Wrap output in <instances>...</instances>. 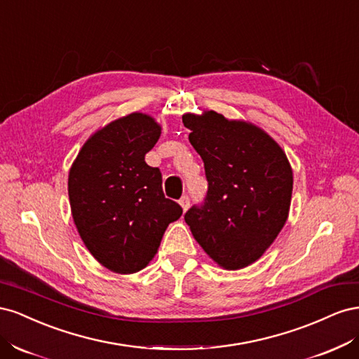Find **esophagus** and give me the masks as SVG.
Masks as SVG:
<instances>
[{
	"label": "esophagus",
	"mask_w": 359,
	"mask_h": 359,
	"mask_svg": "<svg viewBox=\"0 0 359 359\" xmlns=\"http://www.w3.org/2000/svg\"><path fill=\"white\" fill-rule=\"evenodd\" d=\"M180 205L182 206L184 211H187L189 206H190V198H189V196H182V198L180 199Z\"/></svg>",
	"instance_id": "1"
}]
</instances>
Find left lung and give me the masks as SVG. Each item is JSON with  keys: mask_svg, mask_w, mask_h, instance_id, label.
Masks as SVG:
<instances>
[{"mask_svg": "<svg viewBox=\"0 0 359 359\" xmlns=\"http://www.w3.org/2000/svg\"><path fill=\"white\" fill-rule=\"evenodd\" d=\"M208 191L184 215L214 262L241 269L262 256L287 220L293 175L285 151L262 128L214 111L186 114Z\"/></svg>", "mask_w": 359, "mask_h": 359, "instance_id": "1", "label": "left lung"}]
</instances>
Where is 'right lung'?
Listing matches in <instances>:
<instances>
[{
    "mask_svg": "<svg viewBox=\"0 0 359 359\" xmlns=\"http://www.w3.org/2000/svg\"><path fill=\"white\" fill-rule=\"evenodd\" d=\"M153 116L130 114L95 132L69 173L72 215L83 244L107 269L133 274L160 247L182 208L161 189V172L145 163L160 137Z\"/></svg>",
    "mask_w": 359,
    "mask_h": 359,
    "instance_id": "right-lung-1",
    "label": "right lung"
}]
</instances>
